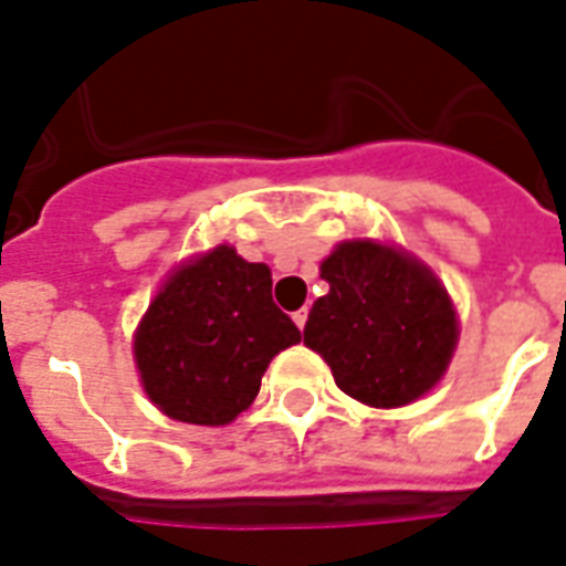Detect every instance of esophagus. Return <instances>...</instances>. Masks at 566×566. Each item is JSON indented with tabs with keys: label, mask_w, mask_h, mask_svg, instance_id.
<instances>
[{
	"label": "esophagus",
	"mask_w": 566,
	"mask_h": 566,
	"mask_svg": "<svg viewBox=\"0 0 566 566\" xmlns=\"http://www.w3.org/2000/svg\"><path fill=\"white\" fill-rule=\"evenodd\" d=\"M305 321H308V308H300V312H294V324L300 326V329H305Z\"/></svg>",
	"instance_id": "esophagus-1"
}]
</instances>
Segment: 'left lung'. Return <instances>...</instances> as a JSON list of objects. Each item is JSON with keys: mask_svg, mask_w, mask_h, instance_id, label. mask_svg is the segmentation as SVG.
<instances>
[{"mask_svg": "<svg viewBox=\"0 0 566 566\" xmlns=\"http://www.w3.org/2000/svg\"><path fill=\"white\" fill-rule=\"evenodd\" d=\"M303 342L338 389L371 408L411 405L443 378L459 342L453 300L426 263L375 240L338 242L321 263Z\"/></svg>", "mask_w": 566, "mask_h": 566, "instance_id": "8db88e82", "label": "left lung"}]
</instances>
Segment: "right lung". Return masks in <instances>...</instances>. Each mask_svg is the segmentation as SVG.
I'll return each mask as SVG.
<instances>
[{"mask_svg":"<svg viewBox=\"0 0 566 566\" xmlns=\"http://www.w3.org/2000/svg\"><path fill=\"white\" fill-rule=\"evenodd\" d=\"M300 338L272 303L270 266L216 245L161 284L134 333V363L170 420L228 426L254 401L270 359Z\"/></svg>","mask_w":566,"mask_h":566,"instance_id":"1","label":"right lung"}]
</instances>
